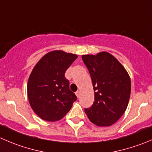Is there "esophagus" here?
<instances>
[{"instance_id":"obj_1","label":"esophagus","mask_w":152,"mask_h":152,"mask_svg":"<svg viewBox=\"0 0 152 152\" xmlns=\"http://www.w3.org/2000/svg\"><path fill=\"white\" fill-rule=\"evenodd\" d=\"M75 94H76V95H77V98H79V97H80V91H77V92H75Z\"/></svg>"}]
</instances>
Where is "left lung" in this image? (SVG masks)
I'll return each instance as SVG.
<instances>
[{
	"label": "left lung",
	"mask_w": 152,
	"mask_h": 152,
	"mask_svg": "<svg viewBox=\"0 0 152 152\" xmlns=\"http://www.w3.org/2000/svg\"><path fill=\"white\" fill-rule=\"evenodd\" d=\"M92 78L95 101L85 109L89 120L99 127H108L126 110L131 95V78L114 56L106 51L82 55Z\"/></svg>",
	"instance_id": "obj_1"
}]
</instances>
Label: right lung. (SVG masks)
I'll list each match as a JSON object with an SVG mask.
<instances>
[{
    "mask_svg": "<svg viewBox=\"0 0 152 152\" xmlns=\"http://www.w3.org/2000/svg\"><path fill=\"white\" fill-rule=\"evenodd\" d=\"M77 58L74 53L53 50L43 56L32 70L27 82L29 103L43 120H60L77 100L65 77L66 71Z\"/></svg>",
    "mask_w": 152,
    "mask_h": 152,
    "instance_id": "right-lung-1",
    "label": "right lung"
}]
</instances>
